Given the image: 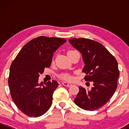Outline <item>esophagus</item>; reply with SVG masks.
Listing matches in <instances>:
<instances>
[{"label":"esophagus","instance_id":"esophagus-1","mask_svg":"<svg viewBox=\"0 0 129 129\" xmlns=\"http://www.w3.org/2000/svg\"><path fill=\"white\" fill-rule=\"evenodd\" d=\"M62 85H64V86H66V87H70L72 85V84H71V83H68V82H62Z\"/></svg>","mask_w":129,"mask_h":129}]
</instances>
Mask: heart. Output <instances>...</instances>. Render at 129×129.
<instances>
[{
	"mask_svg": "<svg viewBox=\"0 0 129 129\" xmlns=\"http://www.w3.org/2000/svg\"><path fill=\"white\" fill-rule=\"evenodd\" d=\"M71 51H72V50H71ZM69 51V52H71ZM60 77L62 79L65 80H71L72 79V77L70 75H69L68 74H62L60 75Z\"/></svg>",
	"mask_w": 129,
	"mask_h": 129,
	"instance_id": "heart-1",
	"label": "heart"
}]
</instances>
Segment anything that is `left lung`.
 Masks as SVG:
<instances>
[{"label":"left lung","instance_id":"obj_1","mask_svg":"<svg viewBox=\"0 0 129 129\" xmlns=\"http://www.w3.org/2000/svg\"><path fill=\"white\" fill-rule=\"evenodd\" d=\"M69 42L82 55L85 63L82 72L87 74L84 79L93 82L91 89L79 87L74 102L84 110H97L111 99L117 87V61L103 45L94 40L80 38Z\"/></svg>","mask_w":129,"mask_h":129}]
</instances>
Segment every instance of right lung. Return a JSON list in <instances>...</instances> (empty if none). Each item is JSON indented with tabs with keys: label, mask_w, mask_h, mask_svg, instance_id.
<instances>
[{
	"label": "right lung",
	"mask_w": 129,
	"mask_h": 129,
	"mask_svg": "<svg viewBox=\"0 0 129 129\" xmlns=\"http://www.w3.org/2000/svg\"><path fill=\"white\" fill-rule=\"evenodd\" d=\"M67 41L64 39L40 36L22 48L12 62L9 86L14 104L31 117L44 115L52 104V95L58 84L53 80L39 83L40 74L50 67L55 50Z\"/></svg>",
	"instance_id": "obj_1"
}]
</instances>
